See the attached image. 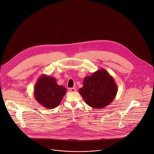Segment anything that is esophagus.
<instances>
[{"label":"esophagus","mask_w":154,"mask_h":154,"mask_svg":"<svg viewBox=\"0 0 154 154\" xmlns=\"http://www.w3.org/2000/svg\"><path fill=\"white\" fill-rule=\"evenodd\" d=\"M76 88H69V91L71 92H76Z\"/></svg>","instance_id":"obj_1"}]
</instances>
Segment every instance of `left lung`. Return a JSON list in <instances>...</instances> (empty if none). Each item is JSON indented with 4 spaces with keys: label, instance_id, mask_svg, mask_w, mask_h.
I'll return each mask as SVG.
<instances>
[{
    "label": "left lung",
    "instance_id": "left-lung-1",
    "mask_svg": "<svg viewBox=\"0 0 154 154\" xmlns=\"http://www.w3.org/2000/svg\"><path fill=\"white\" fill-rule=\"evenodd\" d=\"M83 84L79 92L85 103L95 109L109 105L117 94L118 86L105 69L94 72L90 76H85Z\"/></svg>",
    "mask_w": 154,
    "mask_h": 154
}]
</instances>
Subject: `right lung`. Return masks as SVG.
Here are the masks:
<instances>
[{"label": "right lung", "mask_w": 154, "mask_h": 154, "mask_svg": "<svg viewBox=\"0 0 154 154\" xmlns=\"http://www.w3.org/2000/svg\"><path fill=\"white\" fill-rule=\"evenodd\" d=\"M66 91V88L57 84L54 77L43 74L35 85L34 96L43 107L51 109L60 104Z\"/></svg>", "instance_id": "add662e5"}]
</instances>
